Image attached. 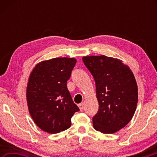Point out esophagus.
<instances>
[{"mask_svg": "<svg viewBox=\"0 0 157 157\" xmlns=\"http://www.w3.org/2000/svg\"><path fill=\"white\" fill-rule=\"evenodd\" d=\"M78 107L79 108V109H80V111H82V110H83V109H84V103L82 102V103H80V104H79Z\"/></svg>", "mask_w": 157, "mask_h": 157, "instance_id": "34e87169", "label": "esophagus"}]
</instances>
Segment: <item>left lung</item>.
Wrapping results in <instances>:
<instances>
[{
	"label": "left lung",
	"instance_id": "1",
	"mask_svg": "<svg viewBox=\"0 0 157 157\" xmlns=\"http://www.w3.org/2000/svg\"><path fill=\"white\" fill-rule=\"evenodd\" d=\"M82 61L94 78L99 104L93 117L94 129L113 134L132 120L138 102V87L134 75L122 61L113 57H83Z\"/></svg>",
	"mask_w": 157,
	"mask_h": 157
}]
</instances>
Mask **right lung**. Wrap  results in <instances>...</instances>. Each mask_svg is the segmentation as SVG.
Instances as JSON below:
<instances>
[{
	"mask_svg": "<svg viewBox=\"0 0 157 157\" xmlns=\"http://www.w3.org/2000/svg\"><path fill=\"white\" fill-rule=\"evenodd\" d=\"M76 62L68 57L43 61L29 77L26 92L29 112L36 125L49 134L68 129L73 114L79 111L66 84Z\"/></svg>",
	"mask_w": 157,
	"mask_h": 157,
	"instance_id": "add662e5",
	"label": "right lung"
}]
</instances>
